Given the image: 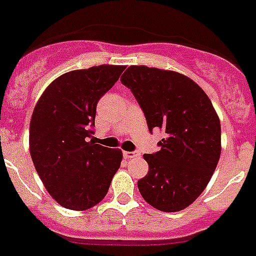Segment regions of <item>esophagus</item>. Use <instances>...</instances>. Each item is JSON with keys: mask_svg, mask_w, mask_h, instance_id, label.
Segmentation results:
<instances>
[{"mask_svg": "<svg viewBox=\"0 0 256 256\" xmlns=\"http://www.w3.org/2000/svg\"><path fill=\"white\" fill-rule=\"evenodd\" d=\"M139 152H124V156L125 159H134V158H138L139 156Z\"/></svg>", "mask_w": 256, "mask_h": 256, "instance_id": "1", "label": "esophagus"}]
</instances>
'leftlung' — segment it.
Wrapping results in <instances>:
<instances>
[{
  "label": "left lung",
  "instance_id": "8db88e82",
  "mask_svg": "<svg viewBox=\"0 0 256 256\" xmlns=\"http://www.w3.org/2000/svg\"><path fill=\"white\" fill-rule=\"evenodd\" d=\"M121 83L135 96L150 132H166L160 150L144 154L149 172L138 180L140 193L159 211H180L204 192L218 163V116L204 90L183 74L131 66Z\"/></svg>",
  "mask_w": 256,
  "mask_h": 256
}]
</instances>
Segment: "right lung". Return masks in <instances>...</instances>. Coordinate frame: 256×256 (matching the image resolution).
I'll return each instance as SVG.
<instances>
[{
	"label": "right lung",
	"mask_w": 256,
	"mask_h": 256,
	"mask_svg": "<svg viewBox=\"0 0 256 256\" xmlns=\"http://www.w3.org/2000/svg\"><path fill=\"white\" fill-rule=\"evenodd\" d=\"M124 66L72 70L38 101L30 122V154L49 194L60 206L84 211L97 204L122 160V152L96 144V107L118 80Z\"/></svg>",
	"instance_id": "right-lung-1"
}]
</instances>
